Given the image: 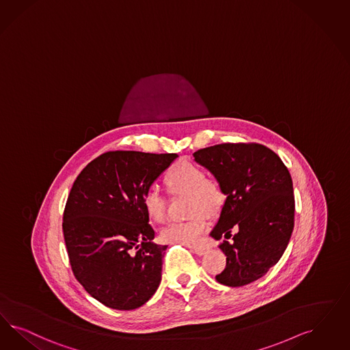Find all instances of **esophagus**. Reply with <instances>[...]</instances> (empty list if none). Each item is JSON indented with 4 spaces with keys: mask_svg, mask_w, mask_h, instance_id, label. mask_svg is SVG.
<instances>
[{
    "mask_svg": "<svg viewBox=\"0 0 350 350\" xmlns=\"http://www.w3.org/2000/svg\"><path fill=\"white\" fill-rule=\"evenodd\" d=\"M191 251H193V254H198V256H203L208 251V248L206 247H193Z\"/></svg>",
    "mask_w": 350,
    "mask_h": 350,
    "instance_id": "34e87169",
    "label": "esophagus"
}]
</instances>
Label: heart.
Here are the masks:
<instances>
[{"label":"heart","mask_w":350,"mask_h":350,"mask_svg":"<svg viewBox=\"0 0 350 350\" xmlns=\"http://www.w3.org/2000/svg\"><path fill=\"white\" fill-rule=\"evenodd\" d=\"M165 183L173 195H189L187 213L191 216L185 221L169 222L160 231V238L169 244L196 245L208 228V216L215 217L222 212L226 193L217 181L206 180L204 170L190 161H181L170 169L165 174ZM142 205L152 221H165L167 200L157 186L146 189Z\"/></svg>","instance_id":"heart-1"}]
</instances>
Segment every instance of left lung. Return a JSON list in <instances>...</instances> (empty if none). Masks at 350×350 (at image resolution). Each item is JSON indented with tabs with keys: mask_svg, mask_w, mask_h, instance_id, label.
Segmentation results:
<instances>
[{
	"mask_svg": "<svg viewBox=\"0 0 350 350\" xmlns=\"http://www.w3.org/2000/svg\"><path fill=\"white\" fill-rule=\"evenodd\" d=\"M224 187L226 203L211 235L226 267L218 283L241 287L264 277L288 245L295 225V196L288 169L260 144H221L193 152Z\"/></svg>",
	"mask_w": 350,
	"mask_h": 350,
	"instance_id": "left-lung-1",
	"label": "left lung"
}]
</instances>
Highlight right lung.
Listing matches in <instances>:
<instances>
[{"label":"right lung","instance_id":"right-lung-1","mask_svg":"<svg viewBox=\"0 0 350 350\" xmlns=\"http://www.w3.org/2000/svg\"><path fill=\"white\" fill-rule=\"evenodd\" d=\"M177 154L109 151L73 182L63 234L73 275L118 310L142 306L157 292L167 245L152 243L142 196Z\"/></svg>","mask_w":350,"mask_h":350}]
</instances>
